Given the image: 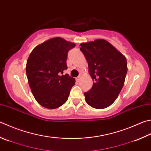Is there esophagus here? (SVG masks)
Segmentation results:
<instances>
[{
	"label": "esophagus",
	"instance_id": "34e87169",
	"mask_svg": "<svg viewBox=\"0 0 151 151\" xmlns=\"http://www.w3.org/2000/svg\"><path fill=\"white\" fill-rule=\"evenodd\" d=\"M80 78H81V76H79V77H78V78H77V80L79 81V79H80Z\"/></svg>",
	"mask_w": 151,
	"mask_h": 151
}]
</instances>
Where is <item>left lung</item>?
I'll return each instance as SVG.
<instances>
[{
  "label": "left lung",
  "instance_id": "obj_1",
  "mask_svg": "<svg viewBox=\"0 0 151 151\" xmlns=\"http://www.w3.org/2000/svg\"><path fill=\"white\" fill-rule=\"evenodd\" d=\"M80 50L88 62L93 84L85 100L94 109L110 106L120 94L127 72L126 58L104 39L82 42Z\"/></svg>",
  "mask_w": 151,
  "mask_h": 151
}]
</instances>
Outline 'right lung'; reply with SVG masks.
I'll use <instances>...</instances> for the list:
<instances>
[{"instance_id":"add662e5","label":"right lung","mask_w":151,"mask_h":151,"mask_svg":"<svg viewBox=\"0 0 151 151\" xmlns=\"http://www.w3.org/2000/svg\"><path fill=\"white\" fill-rule=\"evenodd\" d=\"M76 44L55 37L34 48L27 60L26 74L35 100L42 106L55 109L66 102L76 79L68 74V52Z\"/></svg>"}]
</instances>
